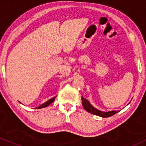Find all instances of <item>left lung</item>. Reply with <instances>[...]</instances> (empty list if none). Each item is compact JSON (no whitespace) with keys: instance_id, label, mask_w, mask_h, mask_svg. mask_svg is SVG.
Masks as SVG:
<instances>
[{"instance_id":"left-lung-1","label":"left lung","mask_w":146,"mask_h":146,"mask_svg":"<svg viewBox=\"0 0 146 146\" xmlns=\"http://www.w3.org/2000/svg\"><path fill=\"white\" fill-rule=\"evenodd\" d=\"M82 106L88 112L92 113V114L98 115V116L102 117H110L111 115L115 114V113L118 112L119 111H100L99 110H98L92 106L90 103L86 99H85L82 96Z\"/></svg>"}]
</instances>
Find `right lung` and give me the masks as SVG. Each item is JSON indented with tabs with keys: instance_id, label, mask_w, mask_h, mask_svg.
<instances>
[{
	"instance_id": "right-lung-1",
	"label": "right lung",
	"mask_w": 146,
	"mask_h": 146,
	"mask_svg": "<svg viewBox=\"0 0 146 146\" xmlns=\"http://www.w3.org/2000/svg\"><path fill=\"white\" fill-rule=\"evenodd\" d=\"M55 98H56V96H55V97H54V98H51V99L48 100L45 103L42 104H41L40 106L38 107V108H37V109H40V108H43L47 107L48 106H49L50 104H51L52 102H53L54 101ZM20 103H21V102H20Z\"/></svg>"
}]
</instances>
